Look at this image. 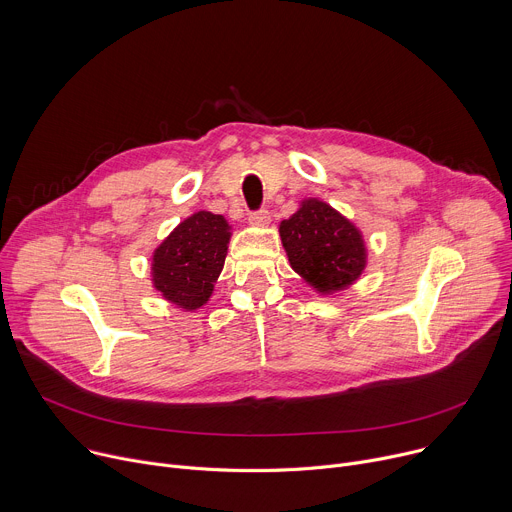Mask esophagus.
<instances>
[{"instance_id": "esophagus-1", "label": "esophagus", "mask_w": 512, "mask_h": 512, "mask_svg": "<svg viewBox=\"0 0 512 512\" xmlns=\"http://www.w3.org/2000/svg\"><path fill=\"white\" fill-rule=\"evenodd\" d=\"M249 223H251L253 227H267V225L271 223V214H269V210H265V208H261V210H253V212L249 214Z\"/></svg>"}]
</instances>
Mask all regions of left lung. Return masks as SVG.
Instances as JSON below:
<instances>
[{"mask_svg":"<svg viewBox=\"0 0 512 512\" xmlns=\"http://www.w3.org/2000/svg\"><path fill=\"white\" fill-rule=\"evenodd\" d=\"M279 237L291 269L324 296L352 285L367 267L362 233L324 200H302L281 221Z\"/></svg>","mask_w":512,"mask_h":512,"instance_id":"1","label":"left lung"}]
</instances>
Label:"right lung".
<instances>
[{
  "mask_svg": "<svg viewBox=\"0 0 512 512\" xmlns=\"http://www.w3.org/2000/svg\"><path fill=\"white\" fill-rule=\"evenodd\" d=\"M231 225L223 214L198 210L158 245L152 255V281L170 304L194 312L214 291L225 267Z\"/></svg>",
  "mask_w": 512,
  "mask_h": 512,
  "instance_id": "obj_1",
  "label": "right lung"
}]
</instances>
